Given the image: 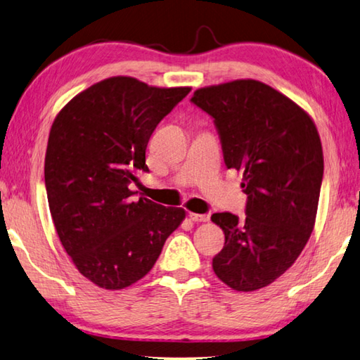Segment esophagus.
<instances>
[{
    "label": "esophagus",
    "mask_w": 360,
    "mask_h": 360,
    "mask_svg": "<svg viewBox=\"0 0 360 360\" xmlns=\"http://www.w3.org/2000/svg\"><path fill=\"white\" fill-rule=\"evenodd\" d=\"M189 218L194 222H207L210 219L208 214H199V213H189Z\"/></svg>",
    "instance_id": "obj_1"
}]
</instances>
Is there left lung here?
Listing matches in <instances>:
<instances>
[{"label": "left lung", "mask_w": 360, "mask_h": 360, "mask_svg": "<svg viewBox=\"0 0 360 360\" xmlns=\"http://www.w3.org/2000/svg\"><path fill=\"white\" fill-rule=\"evenodd\" d=\"M214 119L224 161L243 172L246 221L214 213L226 243L213 271L236 291L273 283L302 252L315 226L323 148L314 120L257 79L202 87L191 98Z\"/></svg>", "instance_id": "8db88e82"}]
</instances>
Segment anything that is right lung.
<instances>
[{
    "instance_id": "1",
    "label": "right lung",
    "mask_w": 360,
    "mask_h": 360,
    "mask_svg": "<svg viewBox=\"0 0 360 360\" xmlns=\"http://www.w3.org/2000/svg\"><path fill=\"white\" fill-rule=\"evenodd\" d=\"M191 87L112 77L73 97L54 119L45 188L58 236L75 266L100 288L133 285L153 268L185 210L133 199L148 171L146 148L161 119Z\"/></svg>"
}]
</instances>
